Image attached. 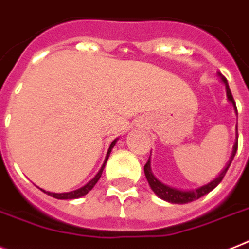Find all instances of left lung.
Wrapping results in <instances>:
<instances>
[{
    "label": "left lung",
    "mask_w": 249,
    "mask_h": 249,
    "mask_svg": "<svg viewBox=\"0 0 249 249\" xmlns=\"http://www.w3.org/2000/svg\"><path fill=\"white\" fill-rule=\"evenodd\" d=\"M217 76L220 77V80L225 84V89H227V98L228 100L233 104L234 109H235V114L238 116V110H237V106H235V102L233 99V95H231V91L229 89V85H228V81L227 79L221 75L220 72H217ZM237 149H238V128H237V141L234 143L233 146V153H231V160L228 161L227 166L224 168V170L219 174V177H216L215 179L211 180L210 183L205 184V186L200 187V188H196V190H192V191H183V190H178V188H174V187H170L168 184H164L163 182H160L158 179L157 177L153 174V170H151V164H150V158L147 160V163L145 164L143 166V170H145V176H146V179L149 182L150 187H151V190L154 191V194L157 195L159 198L161 200L166 201V202H170V203H188V202H192L195 200H198L200 197L205 196L207 195L209 192L215 188L217 184L220 183L221 180H223L224 176L227 173V170L229 169V166H231V161H233L234 157H235V153H237ZM151 154V153H150Z\"/></svg>",
    "instance_id": "obj_1"
}]
</instances>
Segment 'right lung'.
Wrapping results in <instances>:
<instances>
[{
  "mask_svg": "<svg viewBox=\"0 0 249 249\" xmlns=\"http://www.w3.org/2000/svg\"><path fill=\"white\" fill-rule=\"evenodd\" d=\"M117 140L116 139L114 141H113L112 143H110V146L109 149H108V153H107V157H106V160H104V163H103L102 168H100V170L98 172V174H96L94 178H92L91 180H89L88 183L85 184L84 187H81V188H79V190H75V191H71V192H63V194H54V192H49V191H46V190H42V188H39L40 191H43L44 194H47L48 196L51 197H54V198H57V200H73V198H79V197H83L85 196L88 192H90V191L92 190V187L95 186L96 182L100 179V177H102V173H103V170H104V166H106L107 164V160H108V158H109L110 155V151H112V149L114 147V145H116L117 142Z\"/></svg>",
  "mask_w": 249,
  "mask_h": 249,
  "instance_id": "obj_1",
  "label": "right lung"
}]
</instances>
